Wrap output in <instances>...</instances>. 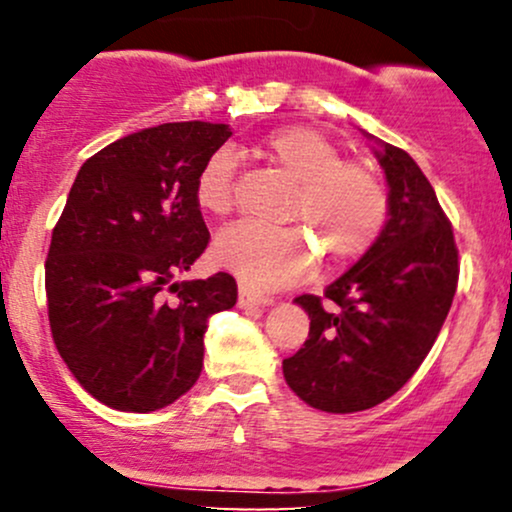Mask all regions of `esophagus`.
<instances>
[{
  "label": "esophagus",
  "instance_id": "1",
  "mask_svg": "<svg viewBox=\"0 0 512 512\" xmlns=\"http://www.w3.org/2000/svg\"><path fill=\"white\" fill-rule=\"evenodd\" d=\"M274 298L269 296H260V293L245 289V286H240L238 289V308H267V305H272Z\"/></svg>",
  "mask_w": 512,
  "mask_h": 512
}]
</instances>
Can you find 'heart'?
<instances>
[{
  "label": "heart",
  "mask_w": 512,
  "mask_h": 512,
  "mask_svg": "<svg viewBox=\"0 0 512 512\" xmlns=\"http://www.w3.org/2000/svg\"><path fill=\"white\" fill-rule=\"evenodd\" d=\"M257 151L296 182L284 219L301 226L267 228L238 221L216 236L211 257L255 291H272L301 281L315 269V243L332 262L361 257L383 231L387 192L373 170L344 161L339 146L320 129L281 125L257 142ZM236 158L216 151L199 168L195 202L204 214L233 209Z\"/></svg>",
  "instance_id": "b5f03b06"
}]
</instances>
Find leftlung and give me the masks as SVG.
<instances>
[{
	"instance_id": "obj_1",
	"label": "left lung",
	"mask_w": 512,
	"mask_h": 512,
	"mask_svg": "<svg viewBox=\"0 0 512 512\" xmlns=\"http://www.w3.org/2000/svg\"><path fill=\"white\" fill-rule=\"evenodd\" d=\"M366 134L385 170L387 221L361 260L317 296L303 349L284 361L286 385L313 409L354 414L385 402L436 342L457 289V248L431 182L407 151Z\"/></svg>"
}]
</instances>
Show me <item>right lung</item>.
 <instances>
[{
    "label": "right lung",
    "mask_w": 512,
    "mask_h": 512,
    "mask_svg": "<svg viewBox=\"0 0 512 512\" xmlns=\"http://www.w3.org/2000/svg\"><path fill=\"white\" fill-rule=\"evenodd\" d=\"M231 134L166 122L108 144L76 173L45 291L57 351L105 407L146 414L185 395L202 373L207 320L238 301L226 272L173 281L209 243L195 180Z\"/></svg>",
    "instance_id": "right-lung-1"
}]
</instances>
